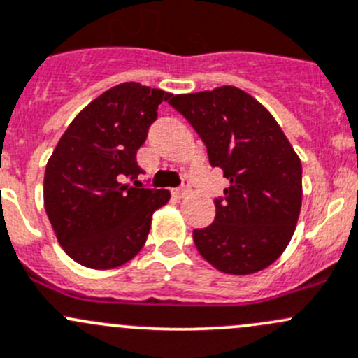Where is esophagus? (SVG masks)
<instances>
[{
  "label": "esophagus",
  "instance_id": "34e87169",
  "mask_svg": "<svg viewBox=\"0 0 358 358\" xmlns=\"http://www.w3.org/2000/svg\"><path fill=\"white\" fill-rule=\"evenodd\" d=\"M187 194H189V187H187V185H183V187H180V189L173 190V196L178 197V199H183V197H185Z\"/></svg>",
  "mask_w": 358,
  "mask_h": 358
}]
</instances>
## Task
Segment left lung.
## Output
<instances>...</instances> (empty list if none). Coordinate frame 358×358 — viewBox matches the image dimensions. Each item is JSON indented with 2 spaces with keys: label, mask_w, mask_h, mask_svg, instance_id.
<instances>
[{
  "label": "left lung",
  "mask_w": 358,
  "mask_h": 358,
  "mask_svg": "<svg viewBox=\"0 0 358 358\" xmlns=\"http://www.w3.org/2000/svg\"><path fill=\"white\" fill-rule=\"evenodd\" d=\"M213 168L229 180L215 220L194 231L197 252L227 275L271 266L292 239L303 203V166L275 117L238 87L171 94Z\"/></svg>",
  "instance_id": "left-lung-1"
}]
</instances>
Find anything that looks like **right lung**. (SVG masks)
<instances>
[{
    "instance_id": "right-lung-1",
    "label": "right lung",
    "mask_w": 358,
    "mask_h": 358,
    "mask_svg": "<svg viewBox=\"0 0 358 358\" xmlns=\"http://www.w3.org/2000/svg\"><path fill=\"white\" fill-rule=\"evenodd\" d=\"M169 92L126 82L73 119L45 168L43 204L59 245L75 262L113 269L143 248L168 190L136 189V152Z\"/></svg>"
}]
</instances>
